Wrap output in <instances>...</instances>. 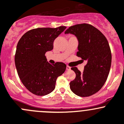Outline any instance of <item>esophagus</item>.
<instances>
[{"label":"esophagus","instance_id":"esophagus-1","mask_svg":"<svg viewBox=\"0 0 124 124\" xmlns=\"http://www.w3.org/2000/svg\"><path fill=\"white\" fill-rule=\"evenodd\" d=\"M70 69H71L70 67V66H67H67H66V70H70Z\"/></svg>","mask_w":124,"mask_h":124}]
</instances>
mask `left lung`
<instances>
[{
    "mask_svg": "<svg viewBox=\"0 0 124 124\" xmlns=\"http://www.w3.org/2000/svg\"><path fill=\"white\" fill-rule=\"evenodd\" d=\"M68 33L75 35L78 40L76 55L86 61L82 73L77 67L71 68L76 78L70 82V88L78 96L89 97L97 93L108 79L112 62L109 43L104 34L91 24L73 25L65 31Z\"/></svg>",
    "mask_w": 124,
    "mask_h": 124,
    "instance_id": "8db88e82",
    "label": "left lung"
}]
</instances>
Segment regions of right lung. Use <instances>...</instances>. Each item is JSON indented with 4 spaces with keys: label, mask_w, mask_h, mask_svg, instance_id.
Returning a JSON list of instances; mask_svg holds the SVG:
<instances>
[{
    "label": "right lung",
    "mask_w": 124,
    "mask_h": 124,
    "mask_svg": "<svg viewBox=\"0 0 124 124\" xmlns=\"http://www.w3.org/2000/svg\"><path fill=\"white\" fill-rule=\"evenodd\" d=\"M66 27L38 28L28 31L18 42L15 64L23 84L33 94L47 95L55 89L57 79L66 70V65L47 62L45 53L53 49L55 39Z\"/></svg>",
    "instance_id": "obj_1"
}]
</instances>
